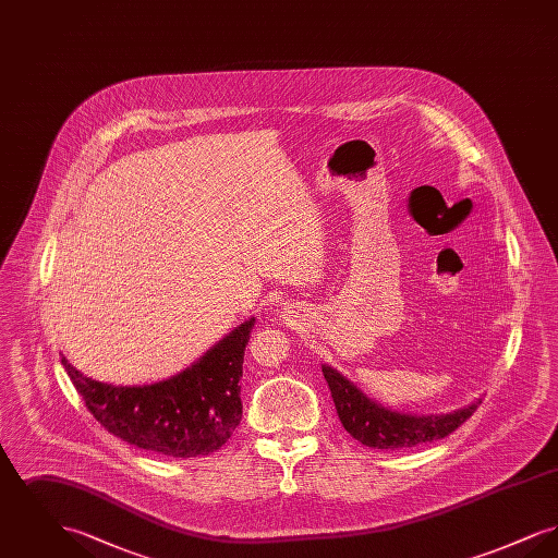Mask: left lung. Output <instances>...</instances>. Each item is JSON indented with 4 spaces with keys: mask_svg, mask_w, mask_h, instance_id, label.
<instances>
[{
    "mask_svg": "<svg viewBox=\"0 0 558 558\" xmlns=\"http://www.w3.org/2000/svg\"><path fill=\"white\" fill-rule=\"evenodd\" d=\"M337 414L347 433L374 450H408L444 439L477 410L481 399L448 414H410L385 408L328 364H322Z\"/></svg>",
    "mask_w": 558,
    "mask_h": 558,
    "instance_id": "left-lung-1",
    "label": "left lung"
}]
</instances>
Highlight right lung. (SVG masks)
Wrapping results in <instances>:
<instances>
[{"instance_id":"right-lung-1","label":"right lung","mask_w":558,"mask_h":558,"mask_svg":"<svg viewBox=\"0 0 558 558\" xmlns=\"http://www.w3.org/2000/svg\"><path fill=\"white\" fill-rule=\"evenodd\" d=\"M248 318L186 371L153 385H108L81 374L62 355L87 410L114 437L165 458H196L219 450L242 418L240 378Z\"/></svg>"}]
</instances>
